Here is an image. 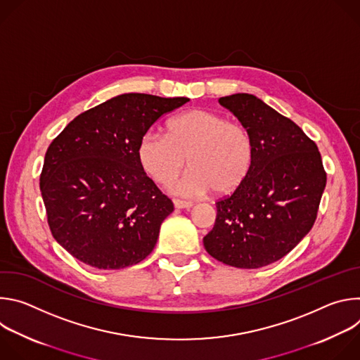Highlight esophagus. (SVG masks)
<instances>
[{
  "mask_svg": "<svg viewBox=\"0 0 360 360\" xmlns=\"http://www.w3.org/2000/svg\"><path fill=\"white\" fill-rule=\"evenodd\" d=\"M174 205H175V208H178V210H189V208H192V202H189V200H182V199H174Z\"/></svg>",
  "mask_w": 360,
  "mask_h": 360,
  "instance_id": "1",
  "label": "esophagus"
}]
</instances>
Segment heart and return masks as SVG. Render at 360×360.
<instances>
[{"mask_svg": "<svg viewBox=\"0 0 360 360\" xmlns=\"http://www.w3.org/2000/svg\"><path fill=\"white\" fill-rule=\"evenodd\" d=\"M255 157L249 129L210 110H189L171 118L165 135L148 132L136 148L142 171L161 185L172 184L186 165L192 168L176 191L231 195L248 178Z\"/></svg>", "mask_w": 360, "mask_h": 360, "instance_id": "obj_1", "label": "heart"}]
</instances>
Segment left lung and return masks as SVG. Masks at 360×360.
<instances>
[{"label": "left lung", "mask_w": 360, "mask_h": 360, "mask_svg": "<svg viewBox=\"0 0 360 360\" xmlns=\"http://www.w3.org/2000/svg\"><path fill=\"white\" fill-rule=\"evenodd\" d=\"M253 139L246 181L217 202V219L203 246L217 261L256 269L279 261L315 224L326 186L316 143L289 118L252 94L219 98Z\"/></svg>", "instance_id": "obj_1"}]
</instances>
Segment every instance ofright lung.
I'll list each match as a JSON object with an SVG mask.
<instances>
[{
	"label": "right lung",
	"instance_id": "1",
	"mask_svg": "<svg viewBox=\"0 0 360 360\" xmlns=\"http://www.w3.org/2000/svg\"><path fill=\"white\" fill-rule=\"evenodd\" d=\"M189 101L122 94L79 114L46 149L39 188L48 225L74 258L96 269L139 264L174 203L139 167V139Z\"/></svg>",
	"mask_w": 360,
	"mask_h": 360
}]
</instances>
